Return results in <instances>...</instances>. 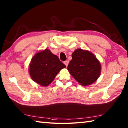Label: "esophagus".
<instances>
[{"label": "esophagus", "instance_id": "esophagus-1", "mask_svg": "<svg viewBox=\"0 0 128 128\" xmlns=\"http://www.w3.org/2000/svg\"><path fill=\"white\" fill-rule=\"evenodd\" d=\"M69 60H66V61H65L64 62V64L66 65V66H68V64H69Z\"/></svg>", "mask_w": 128, "mask_h": 128}]
</instances>
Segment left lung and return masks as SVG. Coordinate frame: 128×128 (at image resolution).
<instances>
[{"instance_id": "obj_1", "label": "left lung", "mask_w": 128, "mask_h": 128, "mask_svg": "<svg viewBox=\"0 0 128 128\" xmlns=\"http://www.w3.org/2000/svg\"><path fill=\"white\" fill-rule=\"evenodd\" d=\"M68 70L75 80L82 86L93 84L100 77V62L90 51L77 49L72 54Z\"/></svg>"}]
</instances>
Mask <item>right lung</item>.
Returning a JSON list of instances; mask_svg holds the SVG:
<instances>
[{"mask_svg":"<svg viewBox=\"0 0 128 128\" xmlns=\"http://www.w3.org/2000/svg\"><path fill=\"white\" fill-rule=\"evenodd\" d=\"M66 67L58 56L46 49L33 56L28 69L30 76L34 82L47 86L52 82L60 70Z\"/></svg>","mask_w":128,"mask_h":128,"instance_id":"add662e5","label":"right lung"}]
</instances>
